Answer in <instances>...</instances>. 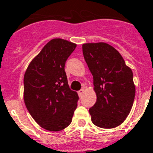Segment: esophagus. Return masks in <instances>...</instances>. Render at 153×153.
<instances>
[{"label": "esophagus", "mask_w": 153, "mask_h": 153, "mask_svg": "<svg viewBox=\"0 0 153 153\" xmlns=\"http://www.w3.org/2000/svg\"><path fill=\"white\" fill-rule=\"evenodd\" d=\"M84 91H85V90H84V89H81V90L79 91H78V95L79 96H80V97H81V96H82V95L83 94V93H84Z\"/></svg>", "instance_id": "obj_1"}]
</instances>
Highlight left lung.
<instances>
[{"instance_id": "obj_1", "label": "left lung", "mask_w": 153, "mask_h": 153, "mask_svg": "<svg viewBox=\"0 0 153 153\" xmlns=\"http://www.w3.org/2000/svg\"><path fill=\"white\" fill-rule=\"evenodd\" d=\"M84 59L93 76L97 102L89 109L91 122L102 128H114L124 122L135 98L131 68L113 46L105 42L82 45Z\"/></svg>"}]
</instances>
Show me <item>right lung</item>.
Listing matches in <instances>:
<instances>
[{
	"label": "right lung",
	"mask_w": 153,
	"mask_h": 153,
	"mask_svg": "<svg viewBox=\"0 0 153 153\" xmlns=\"http://www.w3.org/2000/svg\"><path fill=\"white\" fill-rule=\"evenodd\" d=\"M76 44L51 40L24 75V102L30 116L47 131H59L71 123L78 95L69 88L65 64Z\"/></svg>",
	"instance_id": "1"
}]
</instances>
